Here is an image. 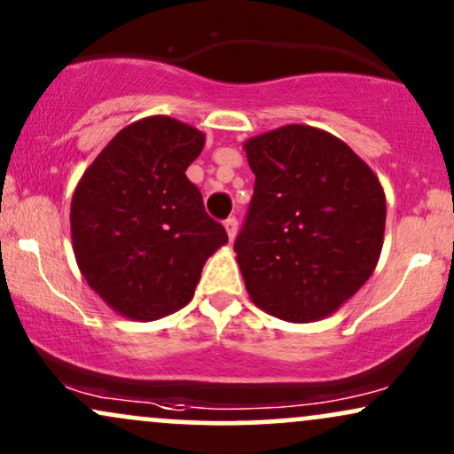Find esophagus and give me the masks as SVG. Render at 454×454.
I'll list each match as a JSON object with an SVG mask.
<instances>
[{
	"instance_id": "obj_1",
	"label": "esophagus",
	"mask_w": 454,
	"mask_h": 454,
	"mask_svg": "<svg viewBox=\"0 0 454 454\" xmlns=\"http://www.w3.org/2000/svg\"><path fill=\"white\" fill-rule=\"evenodd\" d=\"M225 229H227V236L229 239H236V233H238V218L236 216H229L225 221Z\"/></svg>"
}]
</instances>
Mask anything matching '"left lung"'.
<instances>
[{
    "label": "left lung",
    "mask_w": 454,
    "mask_h": 454,
    "mask_svg": "<svg viewBox=\"0 0 454 454\" xmlns=\"http://www.w3.org/2000/svg\"><path fill=\"white\" fill-rule=\"evenodd\" d=\"M244 151L254 193L233 248L250 300L286 323L321 321L376 270L385 189L348 144L318 127H278Z\"/></svg>",
    "instance_id": "1"
}]
</instances>
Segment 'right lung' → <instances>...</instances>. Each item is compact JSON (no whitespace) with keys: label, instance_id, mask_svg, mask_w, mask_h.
Instances as JSON below:
<instances>
[{"label":"right lung","instance_id":"obj_1","mask_svg":"<svg viewBox=\"0 0 454 454\" xmlns=\"http://www.w3.org/2000/svg\"><path fill=\"white\" fill-rule=\"evenodd\" d=\"M206 136L172 116L116 133L84 169L69 227L80 274L121 317L157 321L193 300L207 257L227 244L186 168Z\"/></svg>","mask_w":454,"mask_h":454}]
</instances>
